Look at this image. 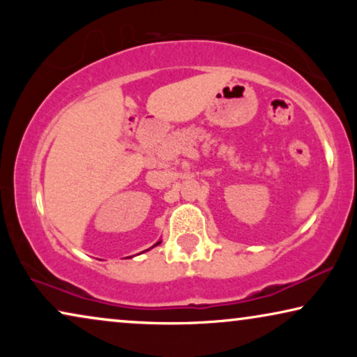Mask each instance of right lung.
Returning a JSON list of instances; mask_svg holds the SVG:
<instances>
[{"instance_id":"obj_1","label":"right lung","mask_w":357,"mask_h":357,"mask_svg":"<svg viewBox=\"0 0 357 357\" xmlns=\"http://www.w3.org/2000/svg\"><path fill=\"white\" fill-rule=\"evenodd\" d=\"M159 243H160V241H159L158 243H154V245H153V247H155V245H159ZM153 247H151V248H153Z\"/></svg>"}]
</instances>
